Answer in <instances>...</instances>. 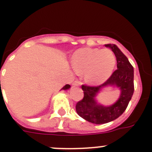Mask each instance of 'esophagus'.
I'll list each match as a JSON object with an SVG mask.
<instances>
[{"instance_id":"obj_1","label":"esophagus","mask_w":152,"mask_h":152,"mask_svg":"<svg viewBox=\"0 0 152 152\" xmlns=\"http://www.w3.org/2000/svg\"><path fill=\"white\" fill-rule=\"evenodd\" d=\"M80 84H81V81H80L78 80H75L73 82V85L75 86H80Z\"/></svg>"}]
</instances>
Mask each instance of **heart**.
<instances>
[{"label": "heart", "mask_w": 152, "mask_h": 152, "mask_svg": "<svg viewBox=\"0 0 152 152\" xmlns=\"http://www.w3.org/2000/svg\"><path fill=\"white\" fill-rule=\"evenodd\" d=\"M72 65L75 72L84 74L86 82L98 85L110 77L116 64V58L108 49H80L74 53Z\"/></svg>", "instance_id": "heart-1"}]
</instances>
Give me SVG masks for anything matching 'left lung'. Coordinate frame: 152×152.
<instances>
[{
    "instance_id": "obj_1",
    "label": "left lung",
    "mask_w": 152,
    "mask_h": 152,
    "mask_svg": "<svg viewBox=\"0 0 152 152\" xmlns=\"http://www.w3.org/2000/svg\"><path fill=\"white\" fill-rule=\"evenodd\" d=\"M115 54L117 69L103 84L99 86L82 84L84 97L76 103V111L80 117L95 124H103L117 119L124 113L134 92V71L128 58L116 45L107 44ZM107 85H116L121 91L119 100L113 105L103 107L95 101L96 94L102 87Z\"/></svg>"
}]
</instances>
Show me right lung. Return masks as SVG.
Wrapping results in <instances>:
<instances>
[{
    "label": "right lung",
    "mask_w": 152,
    "mask_h": 152,
    "mask_svg": "<svg viewBox=\"0 0 152 152\" xmlns=\"http://www.w3.org/2000/svg\"><path fill=\"white\" fill-rule=\"evenodd\" d=\"M70 87H71V86H70L69 84H66V85L64 86V87L62 88V89L63 90H67V89H68V88H70Z\"/></svg>",
    "instance_id": "1"
}]
</instances>
